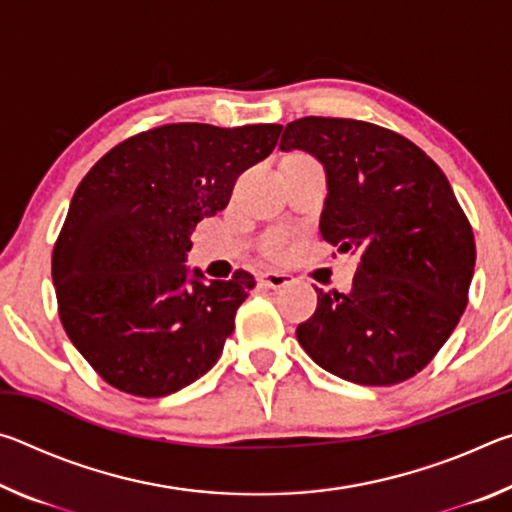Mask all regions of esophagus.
Returning a JSON list of instances; mask_svg holds the SVG:
<instances>
[{"mask_svg": "<svg viewBox=\"0 0 512 512\" xmlns=\"http://www.w3.org/2000/svg\"><path fill=\"white\" fill-rule=\"evenodd\" d=\"M259 282H262L268 289H282V287H289V284L293 282V275L280 273V271H266L259 275Z\"/></svg>", "mask_w": 512, "mask_h": 512, "instance_id": "obj_1", "label": "esophagus"}]
</instances>
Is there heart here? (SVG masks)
I'll return each mask as SVG.
<instances>
[{
  "mask_svg": "<svg viewBox=\"0 0 512 512\" xmlns=\"http://www.w3.org/2000/svg\"><path fill=\"white\" fill-rule=\"evenodd\" d=\"M289 232H284V230H275V232H271V235H268L266 239H264V250L268 255H273V257H280V255H284L287 253V248H289Z\"/></svg>",
  "mask_w": 512,
  "mask_h": 512,
  "instance_id": "b5f03b06",
  "label": "heart"
}]
</instances>
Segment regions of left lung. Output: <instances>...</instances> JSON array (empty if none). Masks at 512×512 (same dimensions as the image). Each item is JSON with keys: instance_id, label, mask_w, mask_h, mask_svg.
I'll use <instances>...</instances> for the list:
<instances>
[{"instance_id": "left-lung-1", "label": "left lung", "mask_w": 512, "mask_h": 512, "mask_svg": "<svg viewBox=\"0 0 512 512\" xmlns=\"http://www.w3.org/2000/svg\"><path fill=\"white\" fill-rule=\"evenodd\" d=\"M280 149L323 164L320 235L339 253L359 255L348 293L316 289L298 343L354 384L413 377L454 332L474 275L472 225L447 176L411 140L357 119H296L284 126Z\"/></svg>"}]
</instances>
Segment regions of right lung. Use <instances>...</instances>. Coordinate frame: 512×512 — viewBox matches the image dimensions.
<instances>
[{
	"label": "right lung",
	"instance_id": "1",
	"mask_svg": "<svg viewBox=\"0 0 512 512\" xmlns=\"http://www.w3.org/2000/svg\"><path fill=\"white\" fill-rule=\"evenodd\" d=\"M280 124H169L117 144L69 203L51 257L58 314L110 386L164 397L223 352L253 275L205 282L192 230L228 205L239 173L275 149Z\"/></svg>",
	"mask_w": 512,
	"mask_h": 512
}]
</instances>
